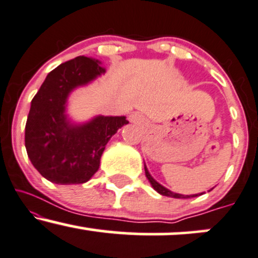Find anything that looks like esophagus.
I'll use <instances>...</instances> for the list:
<instances>
[{"mask_svg":"<svg viewBox=\"0 0 258 258\" xmlns=\"http://www.w3.org/2000/svg\"><path fill=\"white\" fill-rule=\"evenodd\" d=\"M130 120L132 121V122H137V123H141L144 121V117H143L142 114L139 113H132L131 115H130Z\"/></svg>","mask_w":258,"mask_h":258,"instance_id":"esophagus-1","label":"esophagus"}]
</instances>
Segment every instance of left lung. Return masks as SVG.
<instances>
[{"instance_id": "1", "label": "left lung", "mask_w": 258, "mask_h": 258, "mask_svg": "<svg viewBox=\"0 0 258 258\" xmlns=\"http://www.w3.org/2000/svg\"><path fill=\"white\" fill-rule=\"evenodd\" d=\"M144 169H145V175H147V178H148V180L149 181H150V184L153 185V187L155 188V190H156L157 192H159V194H161L162 195V196H167V197H173V198H192V197H197V196H201V195H203V194H198V195H190V196H185V195H180V194H174V192H172V191H169V190H167L166 187H163L162 185H160L159 182L156 181V180H155L153 176L150 175V173L148 172V169H147V167H145V164H144Z\"/></svg>"}]
</instances>
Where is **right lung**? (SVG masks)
I'll use <instances>...</instances> for the list:
<instances>
[{"instance_id": "add662e5", "label": "right lung", "mask_w": 258, "mask_h": 258, "mask_svg": "<svg viewBox=\"0 0 258 258\" xmlns=\"http://www.w3.org/2000/svg\"><path fill=\"white\" fill-rule=\"evenodd\" d=\"M104 72L97 60L73 58L46 76L31 102L25 126L27 156L55 184H84L91 179L108 141L128 123L125 116H97L84 125H72L64 115L70 92Z\"/></svg>"}]
</instances>
